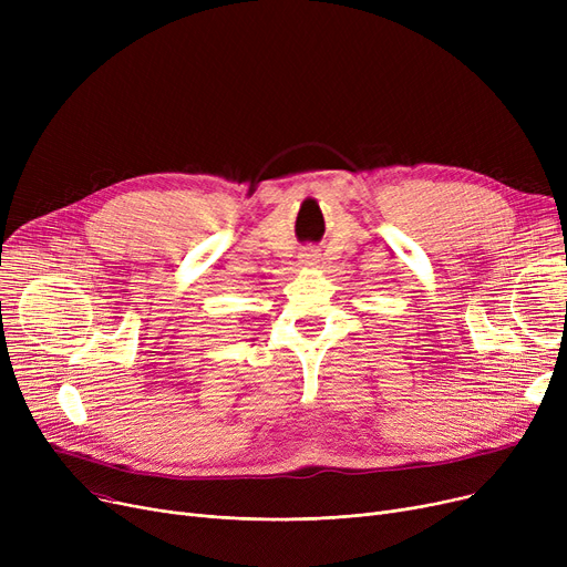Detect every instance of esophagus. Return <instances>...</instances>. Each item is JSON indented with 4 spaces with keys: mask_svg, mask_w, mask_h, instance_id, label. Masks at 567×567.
<instances>
[{
    "mask_svg": "<svg viewBox=\"0 0 567 567\" xmlns=\"http://www.w3.org/2000/svg\"><path fill=\"white\" fill-rule=\"evenodd\" d=\"M301 264H303V266H315V264H319V252H317V250H306V252H301Z\"/></svg>",
    "mask_w": 567,
    "mask_h": 567,
    "instance_id": "obj_1",
    "label": "esophagus"
}]
</instances>
